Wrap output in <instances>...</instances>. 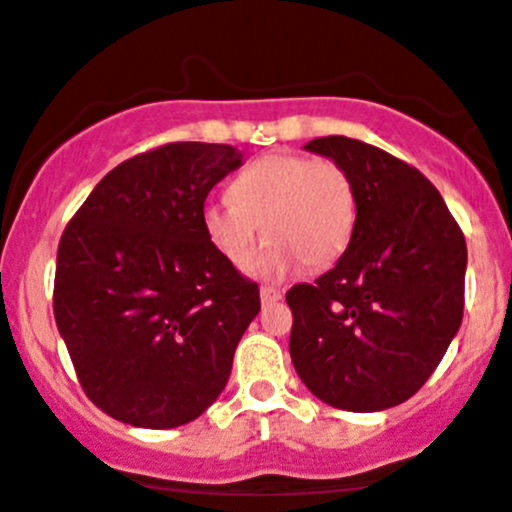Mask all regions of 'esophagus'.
<instances>
[{"mask_svg": "<svg viewBox=\"0 0 512 512\" xmlns=\"http://www.w3.org/2000/svg\"><path fill=\"white\" fill-rule=\"evenodd\" d=\"M260 298H262V305L276 303V301H281V291L274 289V286H262Z\"/></svg>", "mask_w": 512, "mask_h": 512, "instance_id": "obj_1", "label": "esophagus"}]
</instances>
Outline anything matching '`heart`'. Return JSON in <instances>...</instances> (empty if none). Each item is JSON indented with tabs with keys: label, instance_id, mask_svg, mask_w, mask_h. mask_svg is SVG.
Returning a JSON list of instances; mask_svg holds the SVG:
<instances>
[{
	"label": "heart",
	"instance_id": "b5f03b06",
	"mask_svg": "<svg viewBox=\"0 0 512 512\" xmlns=\"http://www.w3.org/2000/svg\"><path fill=\"white\" fill-rule=\"evenodd\" d=\"M231 202H207L202 228L223 260L243 267L257 238L269 240L255 274L281 276L298 262L325 269L344 255L356 223V197L346 170L330 158L269 154L228 185Z\"/></svg>",
	"mask_w": 512,
	"mask_h": 512
}]
</instances>
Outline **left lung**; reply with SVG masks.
Returning a JSON list of instances; mask_svg holds the SVG:
<instances>
[{
  "mask_svg": "<svg viewBox=\"0 0 512 512\" xmlns=\"http://www.w3.org/2000/svg\"><path fill=\"white\" fill-rule=\"evenodd\" d=\"M303 149L346 170L356 223L330 272L286 293L293 368L330 407H397L431 378L460 330L464 236L436 187L387 151L349 137Z\"/></svg>",
  "mask_w": 512,
  "mask_h": 512,
  "instance_id": "8db88e82",
  "label": "left lung"
}]
</instances>
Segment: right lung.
<instances>
[{"label":"right lung","mask_w":512,"mask_h":512,"mask_svg":"<svg viewBox=\"0 0 512 512\" xmlns=\"http://www.w3.org/2000/svg\"><path fill=\"white\" fill-rule=\"evenodd\" d=\"M228 144L175 142L110 170L64 228L55 322L84 392L113 419L175 428L221 395L260 289L202 228Z\"/></svg>","instance_id":"right-lung-1"}]
</instances>
